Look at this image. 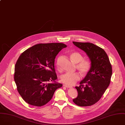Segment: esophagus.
Wrapping results in <instances>:
<instances>
[{
    "mask_svg": "<svg viewBox=\"0 0 125 125\" xmlns=\"http://www.w3.org/2000/svg\"><path fill=\"white\" fill-rule=\"evenodd\" d=\"M63 85H64V86H65V87H66V88H72V87H73L72 86H70V85H67V84H64Z\"/></svg>",
    "mask_w": 125,
    "mask_h": 125,
    "instance_id": "1",
    "label": "esophagus"
}]
</instances>
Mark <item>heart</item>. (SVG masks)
<instances>
[{"label": "heart", "mask_w": 125, "mask_h": 125, "mask_svg": "<svg viewBox=\"0 0 125 125\" xmlns=\"http://www.w3.org/2000/svg\"><path fill=\"white\" fill-rule=\"evenodd\" d=\"M70 57L73 62L77 63L76 68L82 75H85L90 71L91 62L89 59H83V56L79 52H75L71 53ZM79 79L80 75L77 72L66 73L61 77V81L68 85H73Z\"/></svg>", "instance_id": "heart-1"}]
</instances>
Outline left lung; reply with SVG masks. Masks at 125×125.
I'll list each match as a JSON object with an SVG mask.
<instances>
[{
    "instance_id": "8db88e82",
    "label": "left lung",
    "mask_w": 125,
    "mask_h": 125,
    "mask_svg": "<svg viewBox=\"0 0 125 125\" xmlns=\"http://www.w3.org/2000/svg\"><path fill=\"white\" fill-rule=\"evenodd\" d=\"M73 43L86 53L92 64L90 71L80 81V85L75 87L78 96L73 101L78 106H90L100 100L108 87L112 66L106 53L102 48L90 43Z\"/></svg>"
}]
</instances>
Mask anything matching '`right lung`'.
I'll return each instance as SVG.
<instances>
[{
  "label": "right lung",
  "instance_id": "obj_1",
  "mask_svg": "<svg viewBox=\"0 0 125 125\" xmlns=\"http://www.w3.org/2000/svg\"><path fill=\"white\" fill-rule=\"evenodd\" d=\"M66 47L63 43L39 44L20 56L15 67L14 80L18 92L27 104L43 106L62 86L55 81L54 60L59 52Z\"/></svg>",
  "mask_w": 125,
  "mask_h": 125
}]
</instances>
